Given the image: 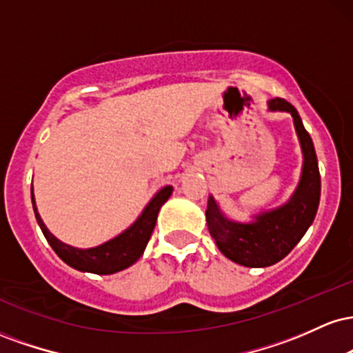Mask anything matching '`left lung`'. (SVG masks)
Segmentation results:
<instances>
[{"label":"left lung","instance_id":"8db88e82","mask_svg":"<svg viewBox=\"0 0 353 353\" xmlns=\"http://www.w3.org/2000/svg\"><path fill=\"white\" fill-rule=\"evenodd\" d=\"M269 109L292 114L295 132L302 148V176L292 197L281 208L254 216V221L247 224L225 217L212 196H209L205 210L209 232L219 250L232 262L244 267H269L282 261L310 228L320 201L317 154L297 109L281 98L270 99Z\"/></svg>","mask_w":353,"mask_h":353}]
</instances>
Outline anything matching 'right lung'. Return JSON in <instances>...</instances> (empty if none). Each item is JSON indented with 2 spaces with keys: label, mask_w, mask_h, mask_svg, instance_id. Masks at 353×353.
Wrapping results in <instances>:
<instances>
[{
  "label": "right lung",
  "mask_w": 353,
  "mask_h": 353,
  "mask_svg": "<svg viewBox=\"0 0 353 353\" xmlns=\"http://www.w3.org/2000/svg\"><path fill=\"white\" fill-rule=\"evenodd\" d=\"M171 194L172 185H165L149 201L143 214L137 217V221L131 228H128L123 234L111 239V241L104 242V244L98 247H91V249H76V247L64 244L59 239L52 236L46 225H44L43 219L39 217L33 194H31V201H33L36 221H38L39 228H41L44 237L50 242L52 250L59 255V259H63L72 269L83 270V272L108 275L128 269L129 265L134 264L137 259L143 255L145 245H148L149 239H151L154 225H156L159 209L171 197Z\"/></svg>",
  "instance_id": "add662e5"
}]
</instances>
